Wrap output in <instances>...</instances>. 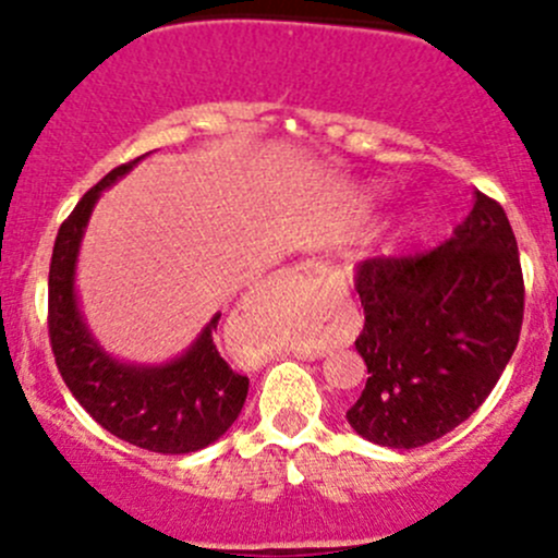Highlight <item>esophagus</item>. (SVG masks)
Masks as SVG:
<instances>
[{
  "label": "esophagus",
  "instance_id": "obj_1",
  "mask_svg": "<svg viewBox=\"0 0 558 558\" xmlns=\"http://www.w3.org/2000/svg\"><path fill=\"white\" fill-rule=\"evenodd\" d=\"M286 278H294V280H313V283H326V289H342V280L337 275H331L326 269L324 262L318 258H307V262L294 264V267L286 269Z\"/></svg>",
  "mask_w": 558,
  "mask_h": 558
}]
</instances>
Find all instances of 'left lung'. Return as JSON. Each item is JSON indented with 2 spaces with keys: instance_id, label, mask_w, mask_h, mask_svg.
Returning a JSON list of instances; mask_svg holds the SVG:
<instances>
[{
  "instance_id": "obj_1",
  "label": "left lung",
  "mask_w": 558,
  "mask_h": 558,
  "mask_svg": "<svg viewBox=\"0 0 558 558\" xmlns=\"http://www.w3.org/2000/svg\"><path fill=\"white\" fill-rule=\"evenodd\" d=\"M353 286L369 378L348 424L399 451L440 440L486 402L519 345L523 275L502 205L475 191L451 240L415 256L367 258Z\"/></svg>"
}]
</instances>
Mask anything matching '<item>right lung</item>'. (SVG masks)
I'll list each match as a JSON object with an SVG mask.
<instances>
[{"label": "right lung", "instance_id": "right-lung-1", "mask_svg": "<svg viewBox=\"0 0 558 558\" xmlns=\"http://www.w3.org/2000/svg\"><path fill=\"white\" fill-rule=\"evenodd\" d=\"M137 161L143 156L107 172L56 234L48 275L50 345L66 388L102 429L145 451L194 453L238 421L247 397V378L223 362L213 342L221 313L170 362H123L107 353L88 329L75 289L77 256L94 205Z\"/></svg>", "mask_w": 558, "mask_h": 558}]
</instances>
